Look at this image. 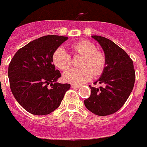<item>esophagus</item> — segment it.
<instances>
[{"instance_id": "esophagus-1", "label": "esophagus", "mask_w": 147, "mask_h": 147, "mask_svg": "<svg viewBox=\"0 0 147 147\" xmlns=\"http://www.w3.org/2000/svg\"><path fill=\"white\" fill-rule=\"evenodd\" d=\"M71 87L72 88H79L80 85H77V84H71Z\"/></svg>"}]
</instances>
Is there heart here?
<instances>
[{"instance_id":"1","label":"heart","mask_w":147,"mask_h":147,"mask_svg":"<svg viewBox=\"0 0 147 147\" xmlns=\"http://www.w3.org/2000/svg\"><path fill=\"white\" fill-rule=\"evenodd\" d=\"M74 54L82 56L79 69H72L63 74L65 82L78 84L88 82L94 76H100L104 71L107 59L104 53L96 51V46L88 40H81L71 46ZM53 63L59 69L65 71L71 65L70 55L62 47L57 48L53 54Z\"/></svg>"}]
</instances>
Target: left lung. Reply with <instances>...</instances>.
Wrapping results in <instances>:
<instances>
[{
  "instance_id": "1",
  "label": "left lung",
  "mask_w": 147,
  "mask_h": 147,
  "mask_svg": "<svg viewBox=\"0 0 147 147\" xmlns=\"http://www.w3.org/2000/svg\"><path fill=\"white\" fill-rule=\"evenodd\" d=\"M104 51L107 64L101 77L90 87L91 94L84 100L88 110L95 115L105 116L116 113L130 96L135 82V71L132 59L127 53L109 39L92 35Z\"/></svg>"
}]
</instances>
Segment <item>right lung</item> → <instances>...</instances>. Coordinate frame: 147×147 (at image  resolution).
Returning a JSON list of instances; mask_svg holds the SVG:
<instances>
[{"label":"right lung","instance_id":"right-lung-1","mask_svg":"<svg viewBox=\"0 0 147 147\" xmlns=\"http://www.w3.org/2000/svg\"><path fill=\"white\" fill-rule=\"evenodd\" d=\"M68 37L46 35L20 48L9 64L8 77L14 97L33 115H47L59 107L69 84H60L53 54ZM50 87H49V85Z\"/></svg>","mask_w":147,"mask_h":147}]
</instances>
